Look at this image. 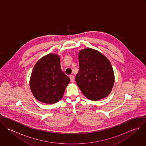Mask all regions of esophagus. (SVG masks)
Segmentation results:
<instances>
[{
	"instance_id": "34e87169",
	"label": "esophagus",
	"mask_w": 146,
	"mask_h": 146,
	"mask_svg": "<svg viewBox=\"0 0 146 146\" xmlns=\"http://www.w3.org/2000/svg\"><path fill=\"white\" fill-rule=\"evenodd\" d=\"M70 78L71 82L72 83H74V80H75V77H74V76L72 75H71L70 76Z\"/></svg>"
}]
</instances>
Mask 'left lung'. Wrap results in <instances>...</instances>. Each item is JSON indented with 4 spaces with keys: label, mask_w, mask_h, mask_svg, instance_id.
<instances>
[{
    "label": "left lung",
    "mask_w": 146,
    "mask_h": 146,
    "mask_svg": "<svg viewBox=\"0 0 146 146\" xmlns=\"http://www.w3.org/2000/svg\"><path fill=\"white\" fill-rule=\"evenodd\" d=\"M79 61L75 80L84 95L94 101L107 97L115 82L110 61L100 52L88 48L79 52Z\"/></svg>",
    "instance_id": "left-lung-1"
}]
</instances>
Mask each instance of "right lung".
<instances>
[{
	"mask_svg": "<svg viewBox=\"0 0 146 146\" xmlns=\"http://www.w3.org/2000/svg\"><path fill=\"white\" fill-rule=\"evenodd\" d=\"M70 82L69 77L61 70L60 56L50 53L42 57L34 66L30 86L37 100L53 104L62 98Z\"/></svg>",
	"mask_w": 146,
	"mask_h": 146,
	"instance_id": "add662e5",
	"label": "right lung"
}]
</instances>
